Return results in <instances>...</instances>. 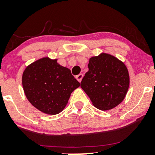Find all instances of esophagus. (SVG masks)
I'll return each instance as SVG.
<instances>
[{"label":"esophagus","mask_w":155,"mask_h":155,"mask_svg":"<svg viewBox=\"0 0 155 155\" xmlns=\"http://www.w3.org/2000/svg\"><path fill=\"white\" fill-rule=\"evenodd\" d=\"M76 79H77V81H79V82H81V79H82L83 78V74H80L79 75L76 76Z\"/></svg>","instance_id":"esophagus-1"}]
</instances>
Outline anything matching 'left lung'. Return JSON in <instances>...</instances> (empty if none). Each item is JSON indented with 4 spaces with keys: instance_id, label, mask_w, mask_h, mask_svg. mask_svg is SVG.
<instances>
[{
    "instance_id": "8db88e82",
    "label": "left lung",
    "mask_w": 155,
    "mask_h": 155,
    "mask_svg": "<svg viewBox=\"0 0 155 155\" xmlns=\"http://www.w3.org/2000/svg\"><path fill=\"white\" fill-rule=\"evenodd\" d=\"M89 71L81 82V87L92 105L103 111L120 104L130 86L128 70L116 57L102 52L90 58Z\"/></svg>"
}]
</instances>
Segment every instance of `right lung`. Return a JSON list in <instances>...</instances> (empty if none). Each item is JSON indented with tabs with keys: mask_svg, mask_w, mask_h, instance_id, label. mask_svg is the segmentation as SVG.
Returning <instances> with one entry per match:
<instances>
[{
	"mask_svg": "<svg viewBox=\"0 0 155 155\" xmlns=\"http://www.w3.org/2000/svg\"><path fill=\"white\" fill-rule=\"evenodd\" d=\"M22 84L28 101L40 111L50 115L63 111L71 94L80 86L70 69L49 57L28 65L23 71Z\"/></svg>",
	"mask_w": 155,
	"mask_h": 155,
	"instance_id": "obj_1",
	"label": "right lung"
}]
</instances>
